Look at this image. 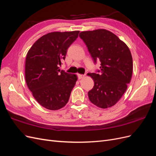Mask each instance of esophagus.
I'll list each match as a JSON object with an SVG mask.
<instances>
[{
	"label": "esophagus",
	"instance_id": "obj_1",
	"mask_svg": "<svg viewBox=\"0 0 156 156\" xmlns=\"http://www.w3.org/2000/svg\"><path fill=\"white\" fill-rule=\"evenodd\" d=\"M85 76H86V75H83V74H79V75H78V78H79V79H81L84 78V77H85Z\"/></svg>",
	"mask_w": 156,
	"mask_h": 156
}]
</instances>
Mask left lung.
<instances>
[{"instance_id": "8db88e82", "label": "left lung", "mask_w": 156, "mask_h": 156, "mask_svg": "<svg viewBox=\"0 0 156 156\" xmlns=\"http://www.w3.org/2000/svg\"><path fill=\"white\" fill-rule=\"evenodd\" d=\"M79 37L87 45L94 62H101L100 73H88L94 86L88 92L89 100L101 108L115 105L123 96L133 72V58L128 47L111 31H83Z\"/></svg>"}]
</instances>
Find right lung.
Returning <instances> with one entry per match:
<instances>
[{"label": "right lung", "mask_w": 156, "mask_h": 156, "mask_svg": "<svg viewBox=\"0 0 156 156\" xmlns=\"http://www.w3.org/2000/svg\"><path fill=\"white\" fill-rule=\"evenodd\" d=\"M79 33V30L48 33L40 37L27 54V84L35 100L47 109L64 107L76 83L77 75L60 71L59 66Z\"/></svg>", "instance_id": "1"}]
</instances>
